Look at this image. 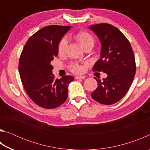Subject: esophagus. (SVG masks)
<instances>
[{"instance_id": "34e87169", "label": "esophagus", "mask_w": 150, "mask_h": 150, "mask_svg": "<svg viewBox=\"0 0 150 150\" xmlns=\"http://www.w3.org/2000/svg\"><path fill=\"white\" fill-rule=\"evenodd\" d=\"M86 77L85 75H81V76H76L75 79H85Z\"/></svg>"}]
</instances>
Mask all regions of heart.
<instances>
[{"label": "heart", "instance_id": "heart-1", "mask_svg": "<svg viewBox=\"0 0 150 150\" xmlns=\"http://www.w3.org/2000/svg\"><path fill=\"white\" fill-rule=\"evenodd\" d=\"M73 38L77 41L83 48L88 45L93 47L95 40L92 35L86 31H79L73 35ZM67 40L65 39L61 40L57 46V52L59 55L64 54L67 47ZM70 70L75 73H81L84 71V67L78 63H72L70 65Z\"/></svg>", "mask_w": 150, "mask_h": 150}]
</instances>
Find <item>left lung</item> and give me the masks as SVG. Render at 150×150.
Here are the masks:
<instances>
[{"label":"left lung","mask_w":150,"mask_h":150,"mask_svg":"<svg viewBox=\"0 0 150 150\" xmlns=\"http://www.w3.org/2000/svg\"><path fill=\"white\" fill-rule=\"evenodd\" d=\"M89 28L101 43L100 59L93 70L107 74L103 81L95 77L98 87L91 95L98 103L112 105L123 98L132 83L136 74L133 50L125 35L112 25L98 24Z\"/></svg>","instance_id":"8db88e82"}]
</instances>
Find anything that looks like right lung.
Listing matches in <instances>:
<instances>
[{
  "label": "right lung",
  "mask_w": 150,
  "mask_h": 150,
  "mask_svg": "<svg viewBox=\"0 0 150 150\" xmlns=\"http://www.w3.org/2000/svg\"><path fill=\"white\" fill-rule=\"evenodd\" d=\"M71 26L57 25L40 29L28 40L19 59L22 85L33 102L51 109L62 105L68 96V86L74 80L71 75L55 79L51 62L56 57L61 39Z\"/></svg>",
  "instance_id": "obj_1"
}]
</instances>
